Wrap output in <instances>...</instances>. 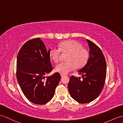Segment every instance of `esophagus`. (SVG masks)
I'll list each match as a JSON object with an SVG mask.
<instances>
[{"label": "esophagus", "mask_w": 123, "mask_h": 123, "mask_svg": "<svg viewBox=\"0 0 123 123\" xmlns=\"http://www.w3.org/2000/svg\"><path fill=\"white\" fill-rule=\"evenodd\" d=\"M65 75L64 74H61V77H64Z\"/></svg>", "instance_id": "34e87169"}]
</instances>
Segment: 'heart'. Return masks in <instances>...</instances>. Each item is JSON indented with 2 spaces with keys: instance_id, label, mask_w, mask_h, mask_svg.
Wrapping results in <instances>:
<instances>
[{
  "instance_id": "b5f03b06",
  "label": "heart",
  "mask_w": 123,
  "mask_h": 123,
  "mask_svg": "<svg viewBox=\"0 0 123 123\" xmlns=\"http://www.w3.org/2000/svg\"><path fill=\"white\" fill-rule=\"evenodd\" d=\"M61 52L68 53L67 62H61L55 67V70L60 74H66L73 71L75 68H81L87 63L89 56L88 51L83 48L82 45L74 40H68L60 43L58 49L51 48L49 51V58L55 63L60 60Z\"/></svg>"
}]
</instances>
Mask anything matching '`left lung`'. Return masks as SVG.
<instances>
[{
  "instance_id": "left-lung-1",
  "label": "left lung",
  "mask_w": 123,
  "mask_h": 123,
  "mask_svg": "<svg viewBox=\"0 0 123 123\" xmlns=\"http://www.w3.org/2000/svg\"><path fill=\"white\" fill-rule=\"evenodd\" d=\"M89 47V57L86 66L78 71L81 78L72 75L68 83L70 95L81 104L93 101L100 95L105 85L106 77V62L99 47L87 40Z\"/></svg>"
}]
</instances>
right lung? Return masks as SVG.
Returning a JSON list of instances; mask_svg holds the SVG:
<instances>
[{"label": "right lung", "mask_w": 123, "mask_h": 123, "mask_svg": "<svg viewBox=\"0 0 123 123\" xmlns=\"http://www.w3.org/2000/svg\"><path fill=\"white\" fill-rule=\"evenodd\" d=\"M49 51L40 38H35L22 46L17 57L18 84L28 100L37 105L51 100L61 79L58 72L45 79L44 75L53 70Z\"/></svg>", "instance_id": "obj_1"}]
</instances>
